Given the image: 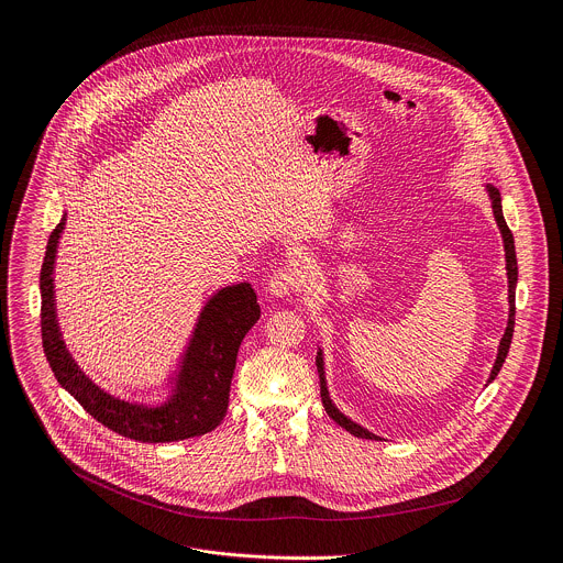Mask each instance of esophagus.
<instances>
[{"mask_svg": "<svg viewBox=\"0 0 563 563\" xmlns=\"http://www.w3.org/2000/svg\"><path fill=\"white\" fill-rule=\"evenodd\" d=\"M300 283H302V276H300V272L296 267H291V265L289 267H280L269 278V291H272V296H280V298L283 296H291V294L298 291Z\"/></svg>", "mask_w": 563, "mask_h": 563, "instance_id": "esophagus-1", "label": "esophagus"}]
</instances>
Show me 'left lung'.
<instances>
[{
	"instance_id": "left-lung-1",
	"label": "left lung",
	"mask_w": 563,
	"mask_h": 563,
	"mask_svg": "<svg viewBox=\"0 0 563 563\" xmlns=\"http://www.w3.org/2000/svg\"><path fill=\"white\" fill-rule=\"evenodd\" d=\"M489 190V197H492V209H494V218L498 222V229L503 233V242H505V261H507V280H509V323H507V330L500 339V345H498V356H496V364H494V371H492V377L489 382L498 375V371L503 368L505 364V356L509 352V343H512V332H515V287H517V276H519V265H517V251H515V235L512 231H509L505 218H503V209H500V192L498 188L494 186H487ZM317 366H319V375H321V401L325 406V413L339 424L343 427L345 431H350L352 435L356 438H366V440H377L373 433H368L366 429H362L360 424L350 422L345 416H341L336 408L332 406L330 397H328V388H325V377H323V360L321 354L317 356Z\"/></svg>"
}]
</instances>
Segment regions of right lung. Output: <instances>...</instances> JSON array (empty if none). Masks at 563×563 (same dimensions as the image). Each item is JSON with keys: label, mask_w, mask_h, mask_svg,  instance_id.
Masks as SVG:
<instances>
[{"label": "right lung", "mask_w": 563, "mask_h": 563, "mask_svg": "<svg viewBox=\"0 0 563 563\" xmlns=\"http://www.w3.org/2000/svg\"><path fill=\"white\" fill-rule=\"evenodd\" d=\"M63 227L65 220L51 231L40 272L42 347L60 386L93 420L136 442H177L213 431L227 413L238 347L261 319V305L251 285L227 287L203 308L170 404L162 408L125 404L96 388L76 368L60 339L54 308V258Z\"/></svg>", "instance_id": "add662e5"}]
</instances>
